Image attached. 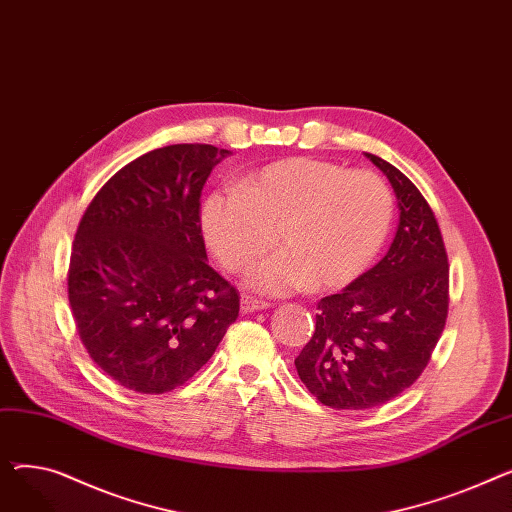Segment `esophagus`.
Here are the masks:
<instances>
[{
    "label": "esophagus",
    "mask_w": 512,
    "mask_h": 512,
    "mask_svg": "<svg viewBox=\"0 0 512 512\" xmlns=\"http://www.w3.org/2000/svg\"><path fill=\"white\" fill-rule=\"evenodd\" d=\"M240 309L245 311V313H253V311L267 309V303L251 297V294H242V297H240Z\"/></svg>",
    "instance_id": "esophagus-1"
}]
</instances>
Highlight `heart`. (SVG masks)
Here are the masks:
<instances>
[{
  "label": "heart",
  "mask_w": 512,
  "mask_h": 512,
  "mask_svg": "<svg viewBox=\"0 0 512 512\" xmlns=\"http://www.w3.org/2000/svg\"><path fill=\"white\" fill-rule=\"evenodd\" d=\"M394 195L375 172L313 157H288L242 176L238 188L211 193L201 207L207 245L232 272L261 261L249 284L263 294L357 280L382 251Z\"/></svg>",
  "instance_id": "b5f03b06"
}]
</instances>
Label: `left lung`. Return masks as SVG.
I'll return each instance as SVG.
<instances>
[{
	"label": "left lung",
	"instance_id": "8db88e82",
	"mask_svg": "<svg viewBox=\"0 0 512 512\" xmlns=\"http://www.w3.org/2000/svg\"><path fill=\"white\" fill-rule=\"evenodd\" d=\"M400 222L386 257L340 294L317 303L315 332L294 359L307 390L330 409L380 407L411 388L448 317V255L419 188L378 155Z\"/></svg>",
	"mask_w": 512,
	"mask_h": 512
}]
</instances>
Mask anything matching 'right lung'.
<instances>
[{
	"label": "right lung",
	"instance_id": "1",
	"mask_svg": "<svg viewBox=\"0 0 512 512\" xmlns=\"http://www.w3.org/2000/svg\"><path fill=\"white\" fill-rule=\"evenodd\" d=\"M226 149H153L107 180L76 228L68 301L89 357L120 386L164 394L211 359L238 290L207 265L201 191Z\"/></svg>",
	"mask_w": 512,
	"mask_h": 512
}]
</instances>
